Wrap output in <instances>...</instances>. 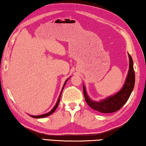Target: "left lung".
Segmentation results:
<instances>
[{
    "instance_id": "obj_1",
    "label": "left lung",
    "mask_w": 146,
    "mask_h": 146,
    "mask_svg": "<svg viewBox=\"0 0 146 146\" xmlns=\"http://www.w3.org/2000/svg\"><path fill=\"white\" fill-rule=\"evenodd\" d=\"M129 66L125 83L120 91L114 95L110 96L100 102H95L88 96L85 86H83L84 94L86 102L92 109L101 113H112L116 112L123 107L130 96L135 86V77L133 69V62L131 55L128 54Z\"/></svg>"
}]
</instances>
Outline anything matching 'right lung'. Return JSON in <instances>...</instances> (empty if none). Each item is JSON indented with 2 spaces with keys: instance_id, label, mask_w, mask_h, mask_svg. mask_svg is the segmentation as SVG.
I'll return each instance as SVG.
<instances>
[{
  "instance_id": "obj_1",
  "label": "right lung",
  "mask_w": 146,
  "mask_h": 146,
  "mask_svg": "<svg viewBox=\"0 0 146 146\" xmlns=\"http://www.w3.org/2000/svg\"><path fill=\"white\" fill-rule=\"evenodd\" d=\"M69 78H68L67 79V80H66V82H64V86L62 87V91H61V92H60V95H59V99H58L57 102V103H56V104H55V105L54 106V107L51 110H50L49 112H48V113H44V114L40 115H30V116H31L32 117H34V118H43V117H47V116H48V115H51L52 113H54V112H55V110L57 109V107H58V105H59V102H60V96H61V94H62V90H63V89H64V86H65V85H66V82H67V81L69 80Z\"/></svg>"
}]
</instances>
